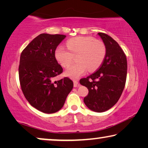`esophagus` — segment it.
Masks as SVG:
<instances>
[{
    "label": "esophagus",
    "instance_id": "obj_1",
    "mask_svg": "<svg viewBox=\"0 0 148 148\" xmlns=\"http://www.w3.org/2000/svg\"><path fill=\"white\" fill-rule=\"evenodd\" d=\"M73 84H74V87L75 88H76V87H79V84L77 81H73Z\"/></svg>",
    "mask_w": 148,
    "mask_h": 148
}]
</instances>
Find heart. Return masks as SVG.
I'll use <instances>...</instances> for the list:
<instances>
[{"mask_svg": "<svg viewBox=\"0 0 148 148\" xmlns=\"http://www.w3.org/2000/svg\"><path fill=\"white\" fill-rule=\"evenodd\" d=\"M67 48L58 46L54 51V56L62 67H67L76 54L77 62L69 66L65 75L73 79L79 77L86 72L96 70L104 61L106 48L104 42L94 38L78 36L71 38L66 42Z\"/></svg>", "mask_w": 148, "mask_h": 148, "instance_id": "1", "label": "heart"}]
</instances>
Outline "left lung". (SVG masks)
I'll list each match as a JSON object with an SVG mask.
<instances>
[{
	"label": "left lung",
	"mask_w": 148,
	"mask_h": 148,
	"mask_svg": "<svg viewBox=\"0 0 148 148\" xmlns=\"http://www.w3.org/2000/svg\"><path fill=\"white\" fill-rule=\"evenodd\" d=\"M106 48L104 61L96 72L79 81L88 89L84 99L90 110L102 112L112 108L120 98L127 79V57L119 44L110 36L98 33Z\"/></svg>",
	"instance_id": "8db88e82"
}]
</instances>
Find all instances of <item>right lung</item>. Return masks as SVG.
<instances>
[{
    "label": "right lung",
    "mask_w": 148,
    "mask_h": 148,
    "mask_svg": "<svg viewBox=\"0 0 148 148\" xmlns=\"http://www.w3.org/2000/svg\"><path fill=\"white\" fill-rule=\"evenodd\" d=\"M65 37L61 34H40L20 56L19 77L22 92L32 106L44 113L60 110L73 88V81L66 77L53 81L63 71L54 51Z\"/></svg>",
    "instance_id": "obj_1"
}]
</instances>
